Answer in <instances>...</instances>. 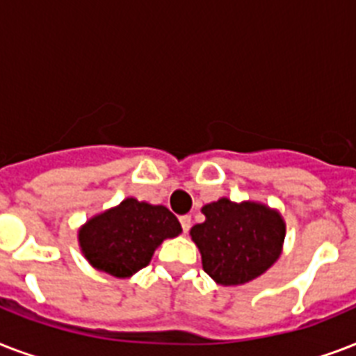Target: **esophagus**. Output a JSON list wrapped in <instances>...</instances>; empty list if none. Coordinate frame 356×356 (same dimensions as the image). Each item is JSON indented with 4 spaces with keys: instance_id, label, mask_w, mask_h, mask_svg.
I'll list each match as a JSON object with an SVG mask.
<instances>
[{
    "instance_id": "obj_1",
    "label": "esophagus",
    "mask_w": 356,
    "mask_h": 356,
    "mask_svg": "<svg viewBox=\"0 0 356 356\" xmlns=\"http://www.w3.org/2000/svg\"><path fill=\"white\" fill-rule=\"evenodd\" d=\"M179 222H181V227H183L184 233H188L190 225H192V218H190V216H181V218H179Z\"/></svg>"
}]
</instances>
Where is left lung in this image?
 Masks as SVG:
<instances>
[{
    "label": "left lung",
    "mask_w": 356,
    "mask_h": 356,
    "mask_svg": "<svg viewBox=\"0 0 356 356\" xmlns=\"http://www.w3.org/2000/svg\"><path fill=\"white\" fill-rule=\"evenodd\" d=\"M205 222L190 229L203 270L222 286H238L260 277L282 253L286 223L277 209L260 201L207 203Z\"/></svg>",
    "instance_id": "left-lung-1"
}]
</instances>
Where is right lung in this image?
Listing matches in <instances>:
<instances>
[{"label": "right lung", "instance_id": "obj_1", "mask_svg": "<svg viewBox=\"0 0 356 356\" xmlns=\"http://www.w3.org/2000/svg\"><path fill=\"white\" fill-rule=\"evenodd\" d=\"M181 233V223L164 205L125 197L120 205L86 220L77 240L92 268L129 279L149 264L155 249L166 238Z\"/></svg>", "mask_w": 356, "mask_h": 356}]
</instances>
